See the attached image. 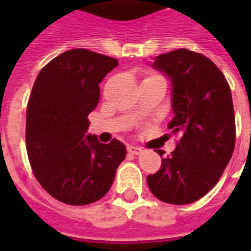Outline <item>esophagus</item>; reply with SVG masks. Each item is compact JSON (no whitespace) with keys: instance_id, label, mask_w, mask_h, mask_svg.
Returning a JSON list of instances; mask_svg holds the SVG:
<instances>
[{"instance_id":"esophagus-1","label":"esophagus","mask_w":251,"mask_h":251,"mask_svg":"<svg viewBox=\"0 0 251 251\" xmlns=\"http://www.w3.org/2000/svg\"><path fill=\"white\" fill-rule=\"evenodd\" d=\"M127 152L130 153V154H141L142 153V149L141 148H137V147H134V145H129V147H127Z\"/></svg>"}]
</instances>
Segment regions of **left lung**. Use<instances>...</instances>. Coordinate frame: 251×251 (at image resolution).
Masks as SVG:
<instances>
[{"instance_id":"8db88e82","label":"left lung","mask_w":251,"mask_h":251,"mask_svg":"<svg viewBox=\"0 0 251 251\" xmlns=\"http://www.w3.org/2000/svg\"><path fill=\"white\" fill-rule=\"evenodd\" d=\"M152 67L172 84L168 129L179 134L180 142L158 172L148 176V185L161 201L189 204L214 188L234 152L231 91L208 57L184 48L158 55Z\"/></svg>"}]
</instances>
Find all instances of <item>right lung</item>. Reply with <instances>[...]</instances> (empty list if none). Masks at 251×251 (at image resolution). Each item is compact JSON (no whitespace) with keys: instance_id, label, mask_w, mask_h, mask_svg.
Segmentation results:
<instances>
[{"instance_id":"right-lung-1","label":"right lung","mask_w":251,"mask_h":251,"mask_svg":"<svg viewBox=\"0 0 251 251\" xmlns=\"http://www.w3.org/2000/svg\"><path fill=\"white\" fill-rule=\"evenodd\" d=\"M117 66V59L76 48L55 57L36 77L26 107V152L41 187L66 204L102 199L126 157L118 140L102 144L87 134L99 83Z\"/></svg>"}]
</instances>
